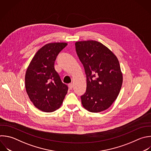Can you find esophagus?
I'll return each mask as SVG.
<instances>
[{"instance_id": "34e87169", "label": "esophagus", "mask_w": 151, "mask_h": 151, "mask_svg": "<svg viewBox=\"0 0 151 151\" xmlns=\"http://www.w3.org/2000/svg\"><path fill=\"white\" fill-rule=\"evenodd\" d=\"M68 87L70 89H72L73 87V83H70L68 84Z\"/></svg>"}]
</instances>
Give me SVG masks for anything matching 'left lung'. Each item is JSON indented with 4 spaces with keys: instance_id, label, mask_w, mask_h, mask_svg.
Listing matches in <instances>:
<instances>
[{
    "instance_id": "1",
    "label": "left lung",
    "mask_w": 151,
    "mask_h": 151,
    "mask_svg": "<svg viewBox=\"0 0 151 151\" xmlns=\"http://www.w3.org/2000/svg\"><path fill=\"white\" fill-rule=\"evenodd\" d=\"M75 45L86 75V91L81 96L82 104L90 112L104 111L117 99L122 87L123 77L119 61L98 41H78Z\"/></svg>"
}]
</instances>
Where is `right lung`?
<instances>
[{"instance_id":"1","label":"right lung","mask_w":151,"mask_h":151,"mask_svg":"<svg viewBox=\"0 0 151 151\" xmlns=\"http://www.w3.org/2000/svg\"><path fill=\"white\" fill-rule=\"evenodd\" d=\"M67 43L46 44L35 54L25 74V88L34 105L45 112H52L62 104L68 90L54 68L58 54Z\"/></svg>"}]
</instances>
